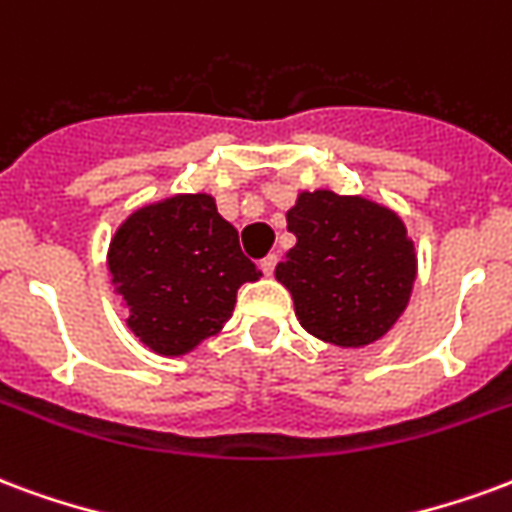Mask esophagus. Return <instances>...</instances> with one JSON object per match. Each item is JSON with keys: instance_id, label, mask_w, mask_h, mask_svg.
Segmentation results:
<instances>
[{"instance_id": "34e87169", "label": "esophagus", "mask_w": 512, "mask_h": 512, "mask_svg": "<svg viewBox=\"0 0 512 512\" xmlns=\"http://www.w3.org/2000/svg\"><path fill=\"white\" fill-rule=\"evenodd\" d=\"M275 264H278V256H275V253H270V256H264V259H261V272H264V275H272V272H275Z\"/></svg>"}]
</instances>
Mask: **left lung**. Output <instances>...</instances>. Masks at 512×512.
Instances as JSON below:
<instances>
[{"label": "left lung", "mask_w": 512, "mask_h": 512, "mask_svg": "<svg viewBox=\"0 0 512 512\" xmlns=\"http://www.w3.org/2000/svg\"><path fill=\"white\" fill-rule=\"evenodd\" d=\"M297 242L275 267L300 324L324 343L363 349L393 330L412 297L417 253L387 204L330 188L300 190L286 212Z\"/></svg>", "instance_id": "left-lung-1"}]
</instances>
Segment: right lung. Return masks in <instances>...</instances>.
<instances>
[{
  "label": "right lung",
  "instance_id": "obj_1",
  "mask_svg": "<svg viewBox=\"0 0 512 512\" xmlns=\"http://www.w3.org/2000/svg\"><path fill=\"white\" fill-rule=\"evenodd\" d=\"M106 259L128 327L160 357L190 354L218 335L237 289L261 278L210 193H174L133 210Z\"/></svg>",
  "mask_w": 512,
  "mask_h": 512
}]
</instances>
